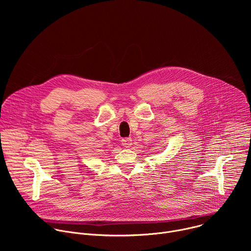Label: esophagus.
<instances>
[{
    "label": "esophagus",
    "mask_w": 251,
    "mask_h": 251,
    "mask_svg": "<svg viewBox=\"0 0 251 251\" xmlns=\"http://www.w3.org/2000/svg\"><path fill=\"white\" fill-rule=\"evenodd\" d=\"M121 144L125 148H129L132 145V139L131 138H124L121 140Z\"/></svg>",
    "instance_id": "obj_1"
}]
</instances>
